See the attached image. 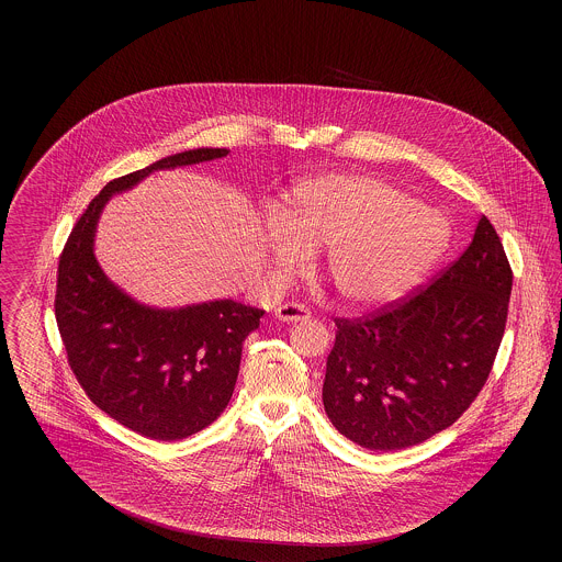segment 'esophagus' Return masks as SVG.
<instances>
[{
    "instance_id": "esophagus-1",
    "label": "esophagus",
    "mask_w": 562,
    "mask_h": 562,
    "mask_svg": "<svg viewBox=\"0 0 562 562\" xmlns=\"http://www.w3.org/2000/svg\"><path fill=\"white\" fill-rule=\"evenodd\" d=\"M312 314L305 305L301 303H284V305H278L276 307V318L284 322H299L307 321Z\"/></svg>"
}]
</instances>
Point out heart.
<instances>
[{"mask_svg":"<svg viewBox=\"0 0 562 562\" xmlns=\"http://www.w3.org/2000/svg\"><path fill=\"white\" fill-rule=\"evenodd\" d=\"M278 266L303 268L312 250H326L324 271L349 305L396 299L440 257L447 223L408 193L364 175H326L294 188L286 218L266 227Z\"/></svg>","mask_w":562,"mask_h":562,"instance_id":"heart-1","label":"heart"}]
</instances>
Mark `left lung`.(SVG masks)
Wrapping results in <instances>:
<instances>
[{"label":"left lung","instance_id":"1","mask_svg":"<svg viewBox=\"0 0 562 562\" xmlns=\"http://www.w3.org/2000/svg\"><path fill=\"white\" fill-rule=\"evenodd\" d=\"M512 268L482 214L470 246L428 284L360 318H335L322 402L371 451L419 445L481 394L508 321Z\"/></svg>","mask_w":562,"mask_h":562}]
</instances>
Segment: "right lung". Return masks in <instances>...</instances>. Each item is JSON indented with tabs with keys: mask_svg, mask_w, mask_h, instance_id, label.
Here are the masks:
<instances>
[{
	"mask_svg": "<svg viewBox=\"0 0 562 562\" xmlns=\"http://www.w3.org/2000/svg\"><path fill=\"white\" fill-rule=\"evenodd\" d=\"M189 149L109 181L74 225L58 259L54 314L67 362L86 396L109 417L154 440H181L225 411L240 371L241 341L263 310L232 299L183 310H151L113 286L92 241L115 191L149 172L227 156Z\"/></svg>",
	"mask_w": 562,
	"mask_h": 562,
	"instance_id": "add662e5",
	"label": "right lung"
}]
</instances>
